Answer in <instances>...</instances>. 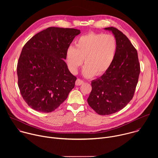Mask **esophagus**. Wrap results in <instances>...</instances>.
<instances>
[{"instance_id": "obj_1", "label": "esophagus", "mask_w": 158, "mask_h": 158, "mask_svg": "<svg viewBox=\"0 0 158 158\" xmlns=\"http://www.w3.org/2000/svg\"><path fill=\"white\" fill-rule=\"evenodd\" d=\"M84 81L80 79H77L76 81V85H82V84H84Z\"/></svg>"}]
</instances>
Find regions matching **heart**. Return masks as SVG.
<instances>
[{"label": "heart", "instance_id": "heart-1", "mask_svg": "<svg viewBox=\"0 0 158 158\" xmlns=\"http://www.w3.org/2000/svg\"><path fill=\"white\" fill-rule=\"evenodd\" d=\"M118 50L116 37L110 34L90 32L78 37L75 47L69 46L65 60L69 71L76 74L84 62L83 74L87 77L102 76L113 63Z\"/></svg>", "mask_w": 158, "mask_h": 158}]
</instances>
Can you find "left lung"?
Here are the masks:
<instances>
[{
	"label": "left lung",
	"mask_w": 158,
	"mask_h": 158,
	"mask_svg": "<svg viewBox=\"0 0 158 158\" xmlns=\"http://www.w3.org/2000/svg\"><path fill=\"white\" fill-rule=\"evenodd\" d=\"M116 39L118 50L113 63L99 78L91 82L89 105L99 115H109L123 109L132 99L140 74L137 50L118 29L105 28Z\"/></svg>",
	"instance_id": "obj_1"
}]
</instances>
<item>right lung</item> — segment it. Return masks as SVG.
<instances>
[{
  "label": "right lung",
  "instance_id": "1",
  "mask_svg": "<svg viewBox=\"0 0 158 158\" xmlns=\"http://www.w3.org/2000/svg\"><path fill=\"white\" fill-rule=\"evenodd\" d=\"M80 33L76 29L50 27L36 34L24 46L17 67L18 86L32 109L52 112L74 87L77 77L64 60L67 48Z\"/></svg>",
  "mask_w": 158,
  "mask_h": 158
}]
</instances>
